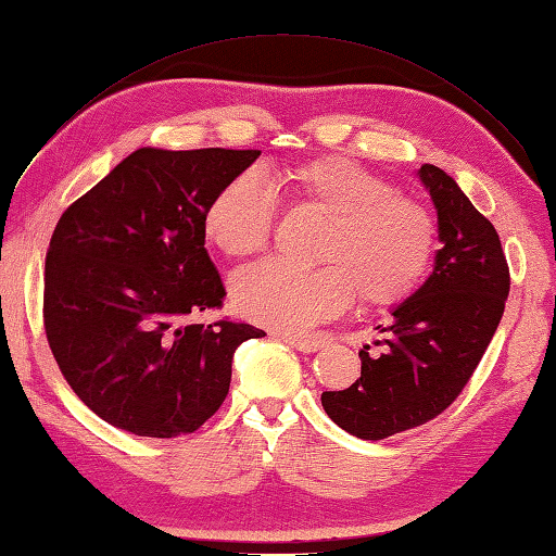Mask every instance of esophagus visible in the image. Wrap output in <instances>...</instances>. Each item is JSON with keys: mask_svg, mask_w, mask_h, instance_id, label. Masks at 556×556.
<instances>
[{"mask_svg": "<svg viewBox=\"0 0 556 556\" xmlns=\"http://www.w3.org/2000/svg\"><path fill=\"white\" fill-rule=\"evenodd\" d=\"M279 338L283 340V343H289L291 348L301 350V352H317L324 348V343L317 338H303V336H293V333H279Z\"/></svg>", "mask_w": 556, "mask_h": 556, "instance_id": "obj_1", "label": "esophagus"}]
</instances>
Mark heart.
Returning <instances> with one entry per match:
<instances>
[{"label":"heart","mask_w":556,"mask_h":556,"mask_svg":"<svg viewBox=\"0 0 556 556\" xmlns=\"http://www.w3.org/2000/svg\"><path fill=\"white\" fill-rule=\"evenodd\" d=\"M295 202L326 216L315 258L301 267L267 261L241 273L232 303L249 321L303 331L338 317L354 298L394 305L414 295L437 253L430 208L348 156H321L287 176ZM279 190L261 166L227 180L204 213V230L223 253L249 258L275 232Z\"/></svg>","instance_id":"b5f03b06"}]
</instances>
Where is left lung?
Wrapping results in <instances>:
<instances>
[{
    "label": "left lung",
    "instance_id": "8db88e82",
    "mask_svg": "<svg viewBox=\"0 0 556 556\" xmlns=\"http://www.w3.org/2000/svg\"><path fill=\"white\" fill-rule=\"evenodd\" d=\"M418 176L432 194L441 249L422 287L380 324L378 352L364 345L362 378L324 392L321 406L345 432L388 439L437 418L458 400L501 324L509 267L493 223L434 164Z\"/></svg>",
    "mask_w": 556,
    "mask_h": 556
}]
</instances>
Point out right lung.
<instances>
[{
  "mask_svg": "<svg viewBox=\"0 0 556 556\" xmlns=\"http://www.w3.org/2000/svg\"><path fill=\"white\" fill-rule=\"evenodd\" d=\"M261 150L140 148L70 204L45 267V331L67 386L138 437L199 430L225 402L235 350L265 331L190 324L223 305L204 213Z\"/></svg>",
  "mask_w": 556,
  "mask_h": 556,
  "instance_id": "right-lung-1",
  "label": "right lung"
}]
</instances>
